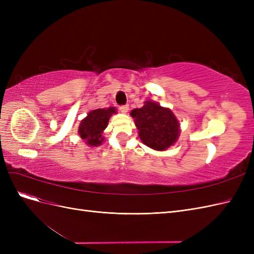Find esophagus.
<instances>
[{"instance_id":"obj_1","label":"esophagus","mask_w":254,"mask_h":254,"mask_svg":"<svg viewBox=\"0 0 254 254\" xmlns=\"http://www.w3.org/2000/svg\"><path fill=\"white\" fill-rule=\"evenodd\" d=\"M120 110L122 113H127L129 110V106L128 105H124V106H121L120 107Z\"/></svg>"}]
</instances>
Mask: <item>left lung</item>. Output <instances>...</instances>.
<instances>
[{"instance_id": "1", "label": "left lung", "mask_w": 254, "mask_h": 254, "mask_svg": "<svg viewBox=\"0 0 254 254\" xmlns=\"http://www.w3.org/2000/svg\"><path fill=\"white\" fill-rule=\"evenodd\" d=\"M130 114L139 129L141 141L148 147L162 151L178 140L180 124L171 109L146 101L142 108L133 109Z\"/></svg>"}]
</instances>
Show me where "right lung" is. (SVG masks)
I'll return each instance as SVG.
<instances>
[{"mask_svg":"<svg viewBox=\"0 0 254 254\" xmlns=\"http://www.w3.org/2000/svg\"><path fill=\"white\" fill-rule=\"evenodd\" d=\"M117 113L114 107L106 109H96L88 113L79 124L78 134L87 145L95 147L104 142L103 131L108 126L111 115Z\"/></svg>","mask_w":254,"mask_h":254,"instance_id":"right-lung-1","label":"right lung"}]
</instances>
